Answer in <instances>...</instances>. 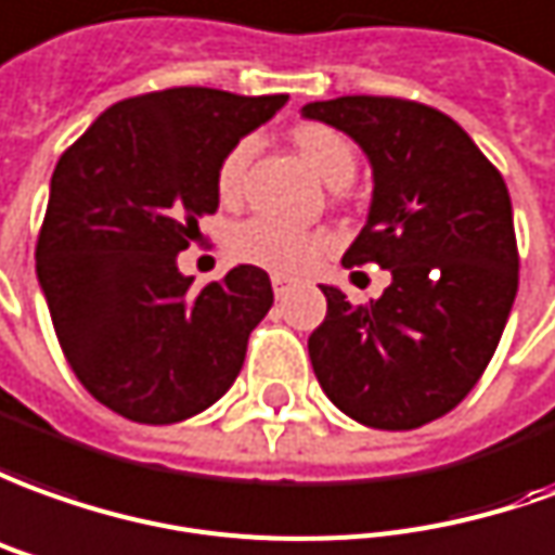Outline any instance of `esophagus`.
I'll return each mask as SVG.
<instances>
[{"mask_svg": "<svg viewBox=\"0 0 555 555\" xmlns=\"http://www.w3.org/2000/svg\"><path fill=\"white\" fill-rule=\"evenodd\" d=\"M296 284H299L296 278H286V274H271V286H274V296H278V299H284L289 289H296Z\"/></svg>", "mask_w": 555, "mask_h": 555, "instance_id": "obj_1", "label": "esophagus"}]
</instances>
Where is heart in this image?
Here are the masks:
<instances>
[{"instance_id":"b5f03b06","label":"heart","mask_w":555,"mask_h":555,"mask_svg":"<svg viewBox=\"0 0 555 555\" xmlns=\"http://www.w3.org/2000/svg\"><path fill=\"white\" fill-rule=\"evenodd\" d=\"M293 141L328 186H344L353 178L357 151L338 129L326 124H301L296 126ZM250 156H254V139H241L238 144L229 147V154L223 156V163L217 168V193L220 196H238L244 171L250 166ZM229 247L238 259L262 266V269L301 271L326 250L328 235L326 232L296 229L289 223H281V220H271V217H254V220H244L232 232Z\"/></svg>"}]
</instances>
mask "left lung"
Masks as SVG:
<instances>
[{
	"instance_id": "obj_1",
	"label": "left lung",
	"mask_w": 555,
	"mask_h": 555,
	"mask_svg": "<svg viewBox=\"0 0 555 555\" xmlns=\"http://www.w3.org/2000/svg\"><path fill=\"white\" fill-rule=\"evenodd\" d=\"M301 117L369 156L372 208L341 262L392 274L369 305L320 286L326 320L308 338L317 380L362 426H426L475 389L517 299L504 178L456 120L411 99L341 95L308 102Z\"/></svg>"
}]
</instances>
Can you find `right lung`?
<instances>
[{"label":"right lung","instance_id":"obj_1","mask_svg":"<svg viewBox=\"0 0 555 555\" xmlns=\"http://www.w3.org/2000/svg\"><path fill=\"white\" fill-rule=\"evenodd\" d=\"M286 93L171 87L102 111L53 168L36 271L83 389L132 423L168 426L211 408L238 377L269 314V274L238 266L202 289L178 254L217 211L232 144Z\"/></svg>","mask_w":555,"mask_h":555}]
</instances>
